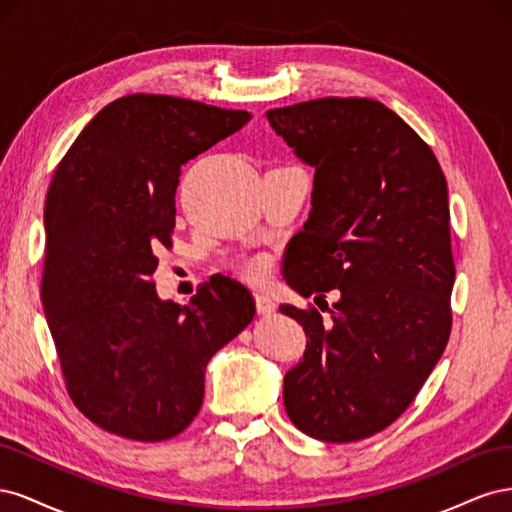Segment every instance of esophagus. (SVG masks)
<instances>
[{"mask_svg":"<svg viewBox=\"0 0 512 512\" xmlns=\"http://www.w3.org/2000/svg\"><path fill=\"white\" fill-rule=\"evenodd\" d=\"M256 309H258V314L269 316V314L275 312V303H273V299L269 297V294L260 292V294H256Z\"/></svg>","mask_w":512,"mask_h":512,"instance_id":"obj_1","label":"esophagus"}]
</instances>
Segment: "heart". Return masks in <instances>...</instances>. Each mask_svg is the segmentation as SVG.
<instances>
[{
    "mask_svg": "<svg viewBox=\"0 0 512 512\" xmlns=\"http://www.w3.org/2000/svg\"><path fill=\"white\" fill-rule=\"evenodd\" d=\"M243 273L250 277V280H256V282H260V280H267V275H269V260L265 258V256H254V258H247L245 262H243Z\"/></svg>",
    "mask_w": 512,
    "mask_h": 512,
    "instance_id": "heart-1",
    "label": "heart"
}]
</instances>
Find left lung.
Wrapping results in <instances>:
<instances>
[{"label":"left lung","mask_w":512,"mask_h":512,"mask_svg":"<svg viewBox=\"0 0 512 512\" xmlns=\"http://www.w3.org/2000/svg\"><path fill=\"white\" fill-rule=\"evenodd\" d=\"M267 119L316 168L284 280L301 297L339 290L329 324L316 307L280 305L309 337L284 378V406L316 440H363L408 410L451 337L446 179L431 147L378 100L318 98Z\"/></svg>","instance_id":"left-lung-1"}]
</instances>
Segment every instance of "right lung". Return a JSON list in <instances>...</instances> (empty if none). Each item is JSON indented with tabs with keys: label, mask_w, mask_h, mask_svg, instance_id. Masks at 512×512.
Instances as JSON below:
<instances>
[{
	"label": "right lung",
	"mask_w": 512,
	"mask_h": 512,
	"mask_svg": "<svg viewBox=\"0 0 512 512\" xmlns=\"http://www.w3.org/2000/svg\"><path fill=\"white\" fill-rule=\"evenodd\" d=\"M252 115L160 94L117 98L55 168L44 203L42 305L70 399L91 423L138 442L179 436L203 406L211 356L254 320L226 275L188 305L160 301L181 166Z\"/></svg>",
	"instance_id": "right-lung-1"
}]
</instances>
